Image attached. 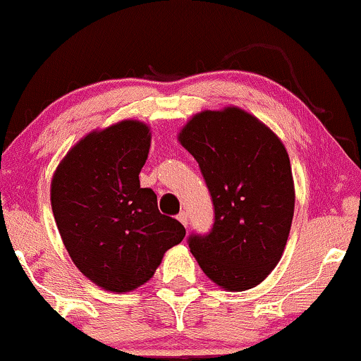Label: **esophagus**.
I'll return each mask as SVG.
<instances>
[{"label": "esophagus", "mask_w": 361, "mask_h": 361, "mask_svg": "<svg viewBox=\"0 0 361 361\" xmlns=\"http://www.w3.org/2000/svg\"><path fill=\"white\" fill-rule=\"evenodd\" d=\"M176 218H178V221L181 223V225H183L185 228H188V214H186L185 212H181Z\"/></svg>", "instance_id": "1"}]
</instances>
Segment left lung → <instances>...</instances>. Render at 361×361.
I'll use <instances>...</instances> for the list:
<instances>
[{
	"label": "left lung",
	"instance_id": "1",
	"mask_svg": "<svg viewBox=\"0 0 361 361\" xmlns=\"http://www.w3.org/2000/svg\"><path fill=\"white\" fill-rule=\"evenodd\" d=\"M178 141L198 161L214 204L212 231L190 236V252L220 288H255L280 262L293 220L285 145L257 116L231 104L196 113Z\"/></svg>",
	"mask_w": 361,
	"mask_h": 361
}]
</instances>
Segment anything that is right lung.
<instances>
[{
  "mask_svg": "<svg viewBox=\"0 0 361 361\" xmlns=\"http://www.w3.org/2000/svg\"><path fill=\"white\" fill-rule=\"evenodd\" d=\"M152 131L121 120L93 130L59 161L51 208L73 263L99 288L125 293L154 275L185 228L159 213L153 190L141 188Z\"/></svg>",
  "mask_w": 361,
  "mask_h": 361,
  "instance_id": "1",
  "label": "right lung"
}]
</instances>
